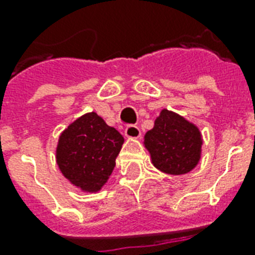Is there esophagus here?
<instances>
[{"instance_id": "esophagus-1", "label": "esophagus", "mask_w": 255, "mask_h": 255, "mask_svg": "<svg viewBox=\"0 0 255 255\" xmlns=\"http://www.w3.org/2000/svg\"><path fill=\"white\" fill-rule=\"evenodd\" d=\"M124 135L127 136L128 139H139L140 135H141V131L136 126H127L126 129H124Z\"/></svg>"}]
</instances>
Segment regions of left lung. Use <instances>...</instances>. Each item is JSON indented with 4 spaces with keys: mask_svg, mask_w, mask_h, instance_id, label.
Wrapping results in <instances>:
<instances>
[{
    "mask_svg": "<svg viewBox=\"0 0 255 255\" xmlns=\"http://www.w3.org/2000/svg\"><path fill=\"white\" fill-rule=\"evenodd\" d=\"M201 133L194 124L168 110L155 120V127L144 137L152 163L168 174L188 173L201 155Z\"/></svg>",
    "mask_w": 255,
    "mask_h": 255,
    "instance_id": "obj_1",
    "label": "left lung"
}]
</instances>
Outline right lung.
I'll return each instance as SVG.
<instances>
[{
  "instance_id": "add662e5",
  "label": "right lung",
  "mask_w": 255,
  "mask_h": 255,
  "mask_svg": "<svg viewBox=\"0 0 255 255\" xmlns=\"http://www.w3.org/2000/svg\"><path fill=\"white\" fill-rule=\"evenodd\" d=\"M123 136L95 112L86 114L62 132L57 163L67 180L82 190L96 192L115 168Z\"/></svg>"
}]
</instances>
